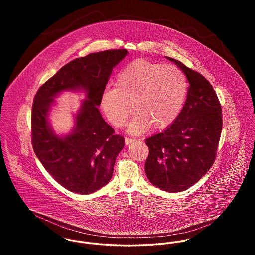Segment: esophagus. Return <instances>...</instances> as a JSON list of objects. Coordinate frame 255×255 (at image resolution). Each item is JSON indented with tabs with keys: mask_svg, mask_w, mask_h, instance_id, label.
<instances>
[{
	"mask_svg": "<svg viewBox=\"0 0 255 255\" xmlns=\"http://www.w3.org/2000/svg\"><path fill=\"white\" fill-rule=\"evenodd\" d=\"M134 140H135V139H133V138L125 137V144H126V145H130V144H132V143H133Z\"/></svg>",
	"mask_w": 255,
	"mask_h": 255,
	"instance_id": "1",
	"label": "esophagus"
}]
</instances>
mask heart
I'll list each match as a JSON object with an SVG mask.
<instances>
[{"mask_svg": "<svg viewBox=\"0 0 255 255\" xmlns=\"http://www.w3.org/2000/svg\"><path fill=\"white\" fill-rule=\"evenodd\" d=\"M116 88L107 87L100 97V108L108 122L122 127L131 113L135 115L128 132L140 134L154 124L165 129L177 120L187 96V81L172 65L137 58L118 73Z\"/></svg>", "mask_w": 255, "mask_h": 255, "instance_id": "b5f03b06", "label": "heart"}]
</instances>
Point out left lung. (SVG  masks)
Masks as SVG:
<instances>
[{
  "label": "left lung",
  "mask_w": 255,
  "mask_h": 255,
  "mask_svg": "<svg viewBox=\"0 0 255 255\" xmlns=\"http://www.w3.org/2000/svg\"><path fill=\"white\" fill-rule=\"evenodd\" d=\"M174 62L188 82L182 111L162 133L146 139L148 180L161 190L181 192L206 175L216 159L223 127L222 106L213 87L204 75Z\"/></svg>",
  "instance_id": "obj_1"
}]
</instances>
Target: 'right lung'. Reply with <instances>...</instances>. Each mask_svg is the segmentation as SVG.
<instances>
[{"mask_svg": "<svg viewBox=\"0 0 255 255\" xmlns=\"http://www.w3.org/2000/svg\"><path fill=\"white\" fill-rule=\"evenodd\" d=\"M125 49H108L76 58L41 86L33 99L31 142L49 175L66 189L90 194L109 182L124 138L101 117L97 106L113 68ZM83 88L87 99L76 118L73 133L61 139L49 129L46 114L52 97L65 89Z\"/></svg>", "mask_w": 255, "mask_h": 255, "instance_id": "1", "label": "right lung"}]
</instances>
